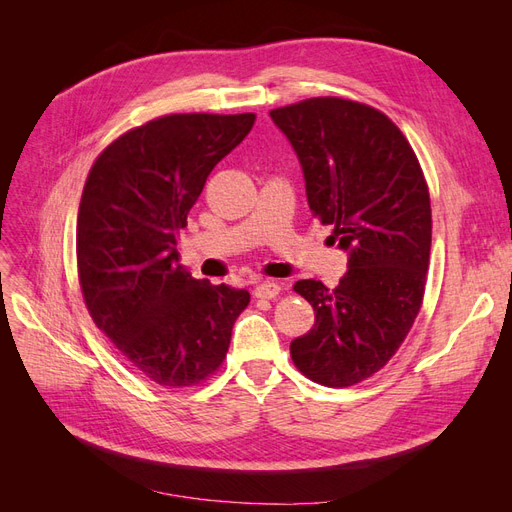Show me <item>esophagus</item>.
I'll return each instance as SVG.
<instances>
[{
	"instance_id": "esophagus-1",
	"label": "esophagus",
	"mask_w": 512,
	"mask_h": 512,
	"mask_svg": "<svg viewBox=\"0 0 512 512\" xmlns=\"http://www.w3.org/2000/svg\"><path fill=\"white\" fill-rule=\"evenodd\" d=\"M280 292H282V284L277 282H260L254 288V294L258 299H275Z\"/></svg>"
}]
</instances>
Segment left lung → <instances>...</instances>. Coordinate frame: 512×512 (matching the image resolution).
Returning a JSON list of instances; mask_svg holds the SVG:
<instances>
[{"mask_svg": "<svg viewBox=\"0 0 512 512\" xmlns=\"http://www.w3.org/2000/svg\"><path fill=\"white\" fill-rule=\"evenodd\" d=\"M269 115L297 153L309 209L348 254L333 290L316 280L294 284L316 322L292 339V361L318 384L352 386L386 365L421 309L431 250L427 183L406 136L376 108L312 98Z\"/></svg>", "mask_w": 512, "mask_h": 512, "instance_id": "obj_1", "label": "left lung"}]
</instances>
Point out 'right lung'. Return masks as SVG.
<instances>
[{
	"instance_id": "obj_1",
	"label": "right lung",
	"mask_w": 512,
	"mask_h": 512,
	"mask_svg": "<svg viewBox=\"0 0 512 512\" xmlns=\"http://www.w3.org/2000/svg\"><path fill=\"white\" fill-rule=\"evenodd\" d=\"M243 115H166L108 145L91 166L76 224L83 297L96 327L162 386H192L224 361L250 292L196 280L179 230L213 166L254 126Z\"/></svg>"
}]
</instances>
